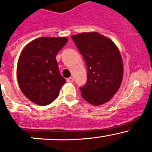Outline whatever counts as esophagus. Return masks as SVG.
Returning <instances> with one entry per match:
<instances>
[{
    "label": "esophagus",
    "mask_w": 152,
    "mask_h": 152,
    "mask_svg": "<svg viewBox=\"0 0 152 152\" xmlns=\"http://www.w3.org/2000/svg\"><path fill=\"white\" fill-rule=\"evenodd\" d=\"M67 82L69 83H73V79L72 77H69L67 79Z\"/></svg>",
    "instance_id": "obj_1"
}]
</instances>
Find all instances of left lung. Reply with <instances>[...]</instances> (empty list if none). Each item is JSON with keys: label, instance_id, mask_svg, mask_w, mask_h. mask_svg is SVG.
<instances>
[{"label": "left lung", "instance_id": "left-lung-1", "mask_svg": "<svg viewBox=\"0 0 152 152\" xmlns=\"http://www.w3.org/2000/svg\"><path fill=\"white\" fill-rule=\"evenodd\" d=\"M87 65V79L80 87L82 98L93 105L110 101L118 90L124 67L120 51L111 39L97 32L71 36Z\"/></svg>", "mask_w": 152, "mask_h": 152}]
</instances>
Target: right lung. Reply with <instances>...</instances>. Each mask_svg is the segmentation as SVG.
I'll use <instances>...</instances> for the list:
<instances>
[{
  "label": "right lung",
  "instance_id": "1",
  "mask_svg": "<svg viewBox=\"0 0 152 152\" xmlns=\"http://www.w3.org/2000/svg\"><path fill=\"white\" fill-rule=\"evenodd\" d=\"M67 42L65 37H40L21 52L17 69L18 84L34 103L45 106L58 97L66 81L60 74L56 56Z\"/></svg>",
  "mask_w": 152,
  "mask_h": 152
}]
</instances>
